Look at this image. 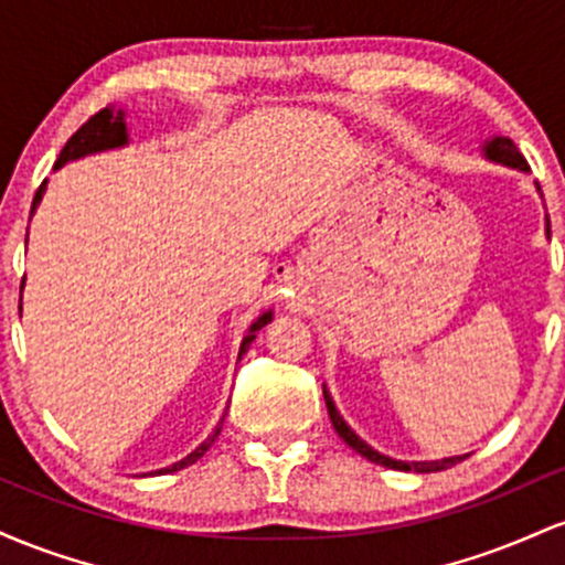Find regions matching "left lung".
Returning a JSON list of instances; mask_svg holds the SVG:
<instances>
[{"mask_svg": "<svg viewBox=\"0 0 565 565\" xmlns=\"http://www.w3.org/2000/svg\"><path fill=\"white\" fill-rule=\"evenodd\" d=\"M481 151H483V157L489 161H494V164H502V167H508V170H515V172H529L526 159L521 157V151L515 148V142H512L510 138H504V135H494V138L486 140ZM536 191H540V185H536ZM544 231H547V236H550V220H544ZM323 401H327V412H329V419H332L337 436L345 440L350 449L359 451L361 457L369 459V462L382 465V468L404 470V472H438V470L451 468V465L462 462V459L470 457V454H457V457L430 459V462H427V459H425V462H406V459H393V457H387V454L372 449V446H369L366 440L361 438L359 433H355L353 427L345 423V419H342V414L337 412L334 398H332V393L327 391V385H323Z\"/></svg>", "mask_w": 565, "mask_h": 565, "instance_id": "8db88e82", "label": "left lung"}]
</instances>
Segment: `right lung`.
<instances>
[{
  "label": "right lung",
  "instance_id": "add662e5",
  "mask_svg": "<svg viewBox=\"0 0 565 565\" xmlns=\"http://www.w3.org/2000/svg\"><path fill=\"white\" fill-rule=\"evenodd\" d=\"M129 142V132H127V121H125V108H116V106H108L103 108V111H97L93 119L84 121V125L76 129L74 135H71V140L63 146L61 157L55 161V170H61L63 164H68V161H76V159H84V157H93V153H103V151H114V148H125ZM44 188H47V180H44L42 185H39L36 196H34V204H31V215L36 212L39 201L44 196ZM25 244H29V233H25ZM274 319V310H265V313L257 316V321L252 323L249 332L242 340V348H238V359L249 350L252 342H255V337L265 323H270ZM220 430H223V419H220V425L215 427V433L212 436H206V440H201V444L193 449L188 457L180 459V462L170 465V468H161L153 472V476H164V472H178L188 468V465H193L196 459H201L210 449L212 444H215V438L220 436Z\"/></svg>",
  "mask_w": 565,
  "mask_h": 565
}]
</instances>
